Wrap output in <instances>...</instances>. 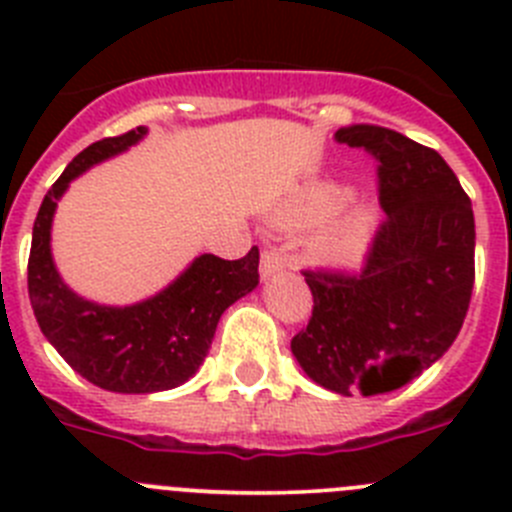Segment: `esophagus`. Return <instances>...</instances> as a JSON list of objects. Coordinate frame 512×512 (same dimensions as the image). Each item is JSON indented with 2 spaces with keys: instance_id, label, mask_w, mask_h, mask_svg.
<instances>
[{
  "instance_id": "1",
  "label": "esophagus",
  "mask_w": 512,
  "mask_h": 512,
  "mask_svg": "<svg viewBox=\"0 0 512 512\" xmlns=\"http://www.w3.org/2000/svg\"><path fill=\"white\" fill-rule=\"evenodd\" d=\"M284 269H287V261H284L282 253L271 251V248H266V251L261 253V279L277 277L279 271Z\"/></svg>"
}]
</instances>
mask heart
I'll return each mask as SVG.
<instances>
[{"instance_id":"b5f03b06","label":"heart","mask_w":512,"mask_h":512,"mask_svg":"<svg viewBox=\"0 0 512 512\" xmlns=\"http://www.w3.org/2000/svg\"><path fill=\"white\" fill-rule=\"evenodd\" d=\"M348 192L336 184H323V187H312L302 194L292 210L287 212V220L295 225H312L320 223L323 217L336 210ZM374 235H377V215L372 207H356L346 215L328 220L312 233L307 243V253L318 266L333 271H351L359 269L366 261L369 251L374 246Z\"/></svg>"}]
</instances>
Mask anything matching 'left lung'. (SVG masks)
Returning <instances> with one entry per match:
<instances>
[{"mask_svg":"<svg viewBox=\"0 0 512 512\" xmlns=\"http://www.w3.org/2000/svg\"><path fill=\"white\" fill-rule=\"evenodd\" d=\"M338 143L379 161V225L361 274L305 271L312 318L292 338L302 372L336 395H384L436 364L467 318L474 212L449 164L415 140L351 125Z\"/></svg>","mask_w":512,"mask_h":512,"instance_id":"left-lung-1","label":"left lung"}]
</instances>
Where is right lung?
I'll list each match as a JSON object with an SVG mask.
<instances>
[{"mask_svg": "<svg viewBox=\"0 0 512 512\" xmlns=\"http://www.w3.org/2000/svg\"><path fill=\"white\" fill-rule=\"evenodd\" d=\"M146 133L135 128L97 140L66 166L35 217L27 261V292L43 336L87 382L120 395L174 390L194 377L220 315L259 284L256 246L238 261L200 253L174 282L133 305H99L63 282L51 251L58 202L84 171L125 153Z\"/></svg>", "mask_w": 512, "mask_h": 512, "instance_id": "1", "label": "right lung"}]
</instances>
